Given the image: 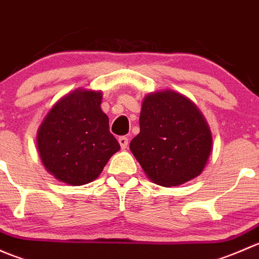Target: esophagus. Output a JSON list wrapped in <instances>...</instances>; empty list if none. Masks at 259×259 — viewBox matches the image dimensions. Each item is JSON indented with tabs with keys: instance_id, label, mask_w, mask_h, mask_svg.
<instances>
[{
	"instance_id": "obj_1",
	"label": "esophagus",
	"mask_w": 259,
	"mask_h": 259,
	"mask_svg": "<svg viewBox=\"0 0 259 259\" xmlns=\"http://www.w3.org/2000/svg\"><path fill=\"white\" fill-rule=\"evenodd\" d=\"M119 144L121 146V149H126L127 148V144H129V139H127L126 137H120L119 139Z\"/></svg>"
}]
</instances>
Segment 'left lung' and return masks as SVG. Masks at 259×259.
<instances>
[{
  "label": "left lung",
  "mask_w": 259,
  "mask_h": 259,
  "mask_svg": "<svg viewBox=\"0 0 259 259\" xmlns=\"http://www.w3.org/2000/svg\"><path fill=\"white\" fill-rule=\"evenodd\" d=\"M139 124L140 133L130 142V150L154 183L176 187L202 173L211 135L189 99L171 90L145 96Z\"/></svg>",
  "instance_id": "1"
}]
</instances>
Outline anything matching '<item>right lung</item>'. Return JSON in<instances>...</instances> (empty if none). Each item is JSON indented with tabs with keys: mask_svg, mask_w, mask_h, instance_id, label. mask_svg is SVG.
Masks as SVG:
<instances>
[{
	"mask_svg": "<svg viewBox=\"0 0 259 259\" xmlns=\"http://www.w3.org/2000/svg\"><path fill=\"white\" fill-rule=\"evenodd\" d=\"M100 104V91L75 90L55 104L41 124L38 153L56 179L70 185L88 184L120 149Z\"/></svg>",
	"mask_w": 259,
	"mask_h": 259,
	"instance_id": "obj_1",
	"label": "right lung"
}]
</instances>
